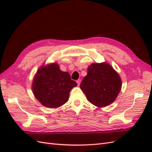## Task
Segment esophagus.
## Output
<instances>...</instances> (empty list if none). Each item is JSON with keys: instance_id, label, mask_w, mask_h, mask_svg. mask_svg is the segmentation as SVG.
<instances>
[{"instance_id": "obj_1", "label": "esophagus", "mask_w": 152, "mask_h": 152, "mask_svg": "<svg viewBox=\"0 0 152 152\" xmlns=\"http://www.w3.org/2000/svg\"><path fill=\"white\" fill-rule=\"evenodd\" d=\"M80 79H78L77 80V84H78V86H79L80 85Z\"/></svg>"}]
</instances>
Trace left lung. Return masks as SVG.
Segmentation results:
<instances>
[{"label": "left lung", "mask_w": 152, "mask_h": 152, "mask_svg": "<svg viewBox=\"0 0 152 152\" xmlns=\"http://www.w3.org/2000/svg\"><path fill=\"white\" fill-rule=\"evenodd\" d=\"M121 87L120 76L107 63L91 64L80 85L87 100L98 107L112 103Z\"/></svg>", "instance_id": "8db88e82"}]
</instances>
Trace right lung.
Listing matches in <instances>:
<instances>
[{
  "label": "right lung",
  "instance_id": "right-lung-1",
  "mask_svg": "<svg viewBox=\"0 0 152 152\" xmlns=\"http://www.w3.org/2000/svg\"><path fill=\"white\" fill-rule=\"evenodd\" d=\"M77 86L69 73L61 71L54 63L39 69L32 83V90L41 104L53 108L66 103L71 89Z\"/></svg>",
  "mask_w": 152,
  "mask_h": 152
}]
</instances>
